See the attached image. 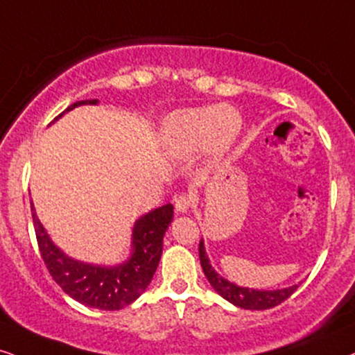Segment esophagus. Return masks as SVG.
<instances>
[{"label": "esophagus", "mask_w": 355, "mask_h": 355, "mask_svg": "<svg viewBox=\"0 0 355 355\" xmlns=\"http://www.w3.org/2000/svg\"><path fill=\"white\" fill-rule=\"evenodd\" d=\"M193 205V195H188V193H182L177 200H175V208H177L178 213H187Z\"/></svg>", "instance_id": "esophagus-1"}]
</instances>
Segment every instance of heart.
<instances>
[{
    "label": "heart",
    "mask_w": 355,
    "mask_h": 355,
    "mask_svg": "<svg viewBox=\"0 0 355 355\" xmlns=\"http://www.w3.org/2000/svg\"><path fill=\"white\" fill-rule=\"evenodd\" d=\"M241 129V116L231 106H205L182 110L165 124L170 141L183 150H195L209 144L226 149Z\"/></svg>",
    "instance_id": "b5f03b06"
}]
</instances>
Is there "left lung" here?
<instances>
[{
    "label": "left lung",
    "mask_w": 355,
    "mask_h": 355,
    "mask_svg": "<svg viewBox=\"0 0 355 355\" xmlns=\"http://www.w3.org/2000/svg\"><path fill=\"white\" fill-rule=\"evenodd\" d=\"M200 262L211 286H213L224 300H227L230 303L244 309L273 308L277 306V304H280L282 302H285L286 298H290L298 288V285H293L282 290H254L232 284V282L223 278L213 267H211L208 255L205 252L203 241H200Z\"/></svg>",
    "instance_id": "8db88e82"
}]
</instances>
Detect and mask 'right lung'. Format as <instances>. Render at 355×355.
Here are the masks:
<instances>
[{"instance_id": "obj_1", "label": "right lung", "mask_w": 355, "mask_h": 355, "mask_svg": "<svg viewBox=\"0 0 355 355\" xmlns=\"http://www.w3.org/2000/svg\"><path fill=\"white\" fill-rule=\"evenodd\" d=\"M96 103L98 100L77 101L67 107L64 113L77 106ZM62 114H58L55 121ZM31 211L40 255L53 280L69 297L85 306L106 311L128 306L147 288L162 255L164 234L173 219V206L170 203L139 218L132 227L131 257L119 266L103 267L73 260L62 252L40 224L33 201Z\"/></svg>"}]
</instances>
